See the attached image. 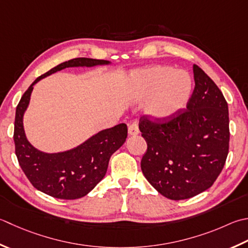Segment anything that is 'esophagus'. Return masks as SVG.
Masks as SVG:
<instances>
[{"instance_id": "obj_1", "label": "esophagus", "mask_w": 248, "mask_h": 248, "mask_svg": "<svg viewBox=\"0 0 248 248\" xmlns=\"http://www.w3.org/2000/svg\"><path fill=\"white\" fill-rule=\"evenodd\" d=\"M128 132L130 135H137L140 133V129L137 123H131L128 125Z\"/></svg>"}]
</instances>
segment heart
Segmentation results:
<instances>
[{
  "label": "heart",
  "instance_id": "heart-1",
  "mask_svg": "<svg viewBox=\"0 0 248 248\" xmlns=\"http://www.w3.org/2000/svg\"><path fill=\"white\" fill-rule=\"evenodd\" d=\"M192 91V80L185 71L168 65H155L132 76L129 94L135 101H147L148 113L164 119L186 105Z\"/></svg>",
  "mask_w": 248,
  "mask_h": 248
}]
</instances>
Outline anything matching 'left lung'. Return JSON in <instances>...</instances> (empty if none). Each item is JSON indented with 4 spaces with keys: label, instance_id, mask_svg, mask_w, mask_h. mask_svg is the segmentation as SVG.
<instances>
[{
    "label": "left lung",
    "instance_id": "obj_1",
    "mask_svg": "<svg viewBox=\"0 0 248 248\" xmlns=\"http://www.w3.org/2000/svg\"><path fill=\"white\" fill-rule=\"evenodd\" d=\"M195 89L186 108L162 121L143 115L139 128L147 143L144 176L160 195L185 200L205 191L224 169L229 153V111L222 92L193 64Z\"/></svg>",
    "mask_w": 248,
    "mask_h": 248
}]
</instances>
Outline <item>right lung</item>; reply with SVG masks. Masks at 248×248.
<instances>
[{
	"instance_id": "1",
	"label": "right lung",
	"mask_w": 248,
	"mask_h": 248,
	"mask_svg": "<svg viewBox=\"0 0 248 248\" xmlns=\"http://www.w3.org/2000/svg\"><path fill=\"white\" fill-rule=\"evenodd\" d=\"M108 61L75 58L63 62L32 82L24 92L16 108L14 128L15 153L19 166L29 181L40 190L53 198L74 200L86 196L95 187L108 171L111 155L123 146L128 135L125 124L101 131L80 146L60 154L42 153L28 142L24 134L22 117L28 108L33 85L44 77L71 66L106 64Z\"/></svg>"
}]
</instances>
